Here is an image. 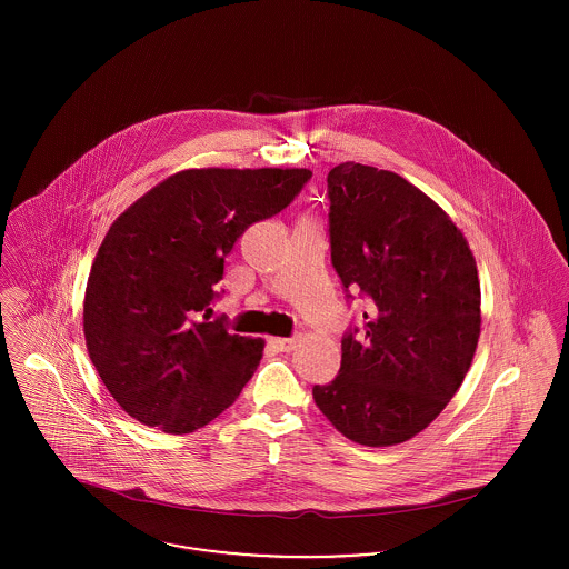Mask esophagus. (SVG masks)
<instances>
[{
    "instance_id": "esophagus-1",
    "label": "esophagus",
    "mask_w": 569,
    "mask_h": 569,
    "mask_svg": "<svg viewBox=\"0 0 569 569\" xmlns=\"http://www.w3.org/2000/svg\"><path fill=\"white\" fill-rule=\"evenodd\" d=\"M298 343H300L298 337H287V339L284 337H271L269 339V346L278 352H291V350L298 348Z\"/></svg>"
}]
</instances>
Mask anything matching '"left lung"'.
<instances>
[{"label": "left lung", "instance_id": "left-lung-1", "mask_svg": "<svg viewBox=\"0 0 569 569\" xmlns=\"http://www.w3.org/2000/svg\"><path fill=\"white\" fill-rule=\"evenodd\" d=\"M330 260L363 300L341 368L313 399L352 442L390 447L422 431L462 386L480 339V280L462 232L425 192L375 166L326 177Z\"/></svg>", "mask_w": 569, "mask_h": 569}]
</instances>
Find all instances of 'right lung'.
I'll return each mask as SVG.
<instances>
[{"instance_id":"add662e5","label":"right lung","mask_w":569,"mask_h":569,"mask_svg":"<svg viewBox=\"0 0 569 569\" xmlns=\"http://www.w3.org/2000/svg\"><path fill=\"white\" fill-rule=\"evenodd\" d=\"M307 168H192L168 177L109 228L84 291V341L129 416L190 433L232 406L262 339L210 320L226 256L251 223L284 210Z\"/></svg>"}]
</instances>
